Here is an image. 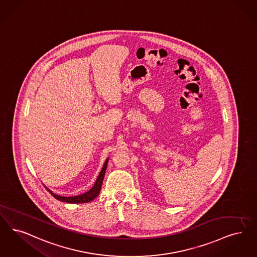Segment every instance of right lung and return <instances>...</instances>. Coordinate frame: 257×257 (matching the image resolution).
<instances>
[{
  "label": "right lung",
  "mask_w": 257,
  "mask_h": 257,
  "mask_svg": "<svg viewBox=\"0 0 257 257\" xmlns=\"http://www.w3.org/2000/svg\"><path fill=\"white\" fill-rule=\"evenodd\" d=\"M108 160L109 158L105 161L104 165H103L102 169L100 171V173L98 175L94 185L92 186V188L83 193L80 195L72 196V197H64V196H59L55 193H53L51 189H49L47 186H45L47 188V190L52 194L55 199L61 201V202H66V203H69V204H82V203H89L92 201L94 198H96L99 192H100V189H101V185H102L103 179H104V175L106 172V168H107V165H108Z\"/></svg>",
  "instance_id": "1"
}]
</instances>
